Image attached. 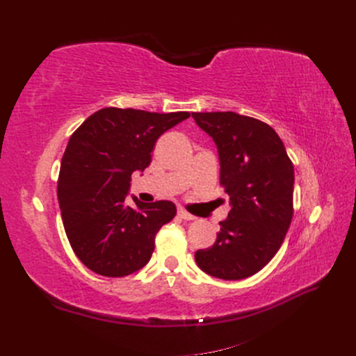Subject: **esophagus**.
<instances>
[{
  "instance_id": "esophagus-1",
  "label": "esophagus",
  "mask_w": 356,
  "mask_h": 356,
  "mask_svg": "<svg viewBox=\"0 0 356 356\" xmlns=\"http://www.w3.org/2000/svg\"><path fill=\"white\" fill-rule=\"evenodd\" d=\"M178 215L179 217L182 218V220H187V221H191V220H196V217L193 213H190V212H187L186 209H179L178 211Z\"/></svg>"
}]
</instances>
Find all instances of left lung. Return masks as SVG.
<instances>
[{
	"label": "left lung",
	"mask_w": 356,
	"mask_h": 356,
	"mask_svg": "<svg viewBox=\"0 0 356 356\" xmlns=\"http://www.w3.org/2000/svg\"><path fill=\"white\" fill-rule=\"evenodd\" d=\"M218 149L229 217L217 241L195 254L204 273L239 281L260 272L281 248L293 220L294 166L273 129L233 111L193 113Z\"/></svg>",
	"instance_id": "1"
}]
</instances>
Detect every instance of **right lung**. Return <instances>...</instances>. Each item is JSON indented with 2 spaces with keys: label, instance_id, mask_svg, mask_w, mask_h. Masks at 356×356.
I'll use <instances>...</instances> for the list:
<instances>
[{
  "label": "right lung",
  "instance_id": "right-lung-1",
  "mask_svg": "<svg viewBox=\"0 0 356 356\" xmlns=\"http://www.w3.org/2000/svg\"><path fill=\"white\" fill-rule=\"evenodd\" d=\"M190 113H148L102 108L75 131L60 161L58 200L72 250L92 272L122 277L143 268L154 251V238L175 217L169 200L139 202L126 197L135 170L152 163L161 134Z\"/></svg>",
  "mask_w": 356,
  "mask_h": 356
}]
</instances>
